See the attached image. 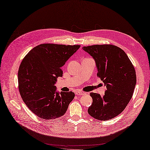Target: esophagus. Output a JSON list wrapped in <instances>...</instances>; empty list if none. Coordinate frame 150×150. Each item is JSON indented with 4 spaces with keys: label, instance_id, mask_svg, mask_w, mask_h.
<instances>
[{
    "label": "esophagus",
    "instance_id": "34e87169",
    "mask_svg": "<svg viewBox=\"0 0 150 150\" xmlns=\"http://www.w3.org/2000/svg\"><path fill=\"white\" fill-rule=\"evenodd\" d=\"M76 94L77 95V96H84V95L86 94V93L84 92H80V91H77V92H76Z\"/></svg>",
    "mask_w": 150,
    "mask_h": 150
}]
</instances>
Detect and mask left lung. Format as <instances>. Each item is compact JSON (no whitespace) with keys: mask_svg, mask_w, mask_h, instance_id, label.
<instances>
[{"mask_svg":"<svg viewBox=\"0 0 150 150\" xmlns=\"http://www.w3.org/2000/svg\"><path fill=\"white\" fill-rule=\"evenodd\" d=\"M96 61L97 76L106 86L104 96L90 93L93 103L88 114L101 121L116 117L132 97L136 84L134 65L125 52L112 45H96L83 47Z\"/></svg>","mask_w":150,"mask_h":150,"instance_id":"left-lung-1","label":"left lung"}]
</instances>
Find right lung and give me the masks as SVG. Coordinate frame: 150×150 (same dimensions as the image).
<instances>
[{
	"label": "right lung",
	"mask_w": 150,
	"mask_h": 150,
	"mask_svg": "<svg viewBox=\"0 0 150 150\" xmlns=\"http://www.w3.org/2000/svg\"><path fill=\"white\" fill-rule=\"evenodd\" d=\"M80 45L41 44L24 57L18 72V88L25 104L39 118L54 120L63 116L74 98V92L56 91L62 67Z\"/></svg>",
	"instance_id": "1"
}]
</instances>
